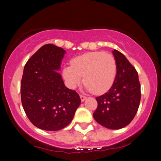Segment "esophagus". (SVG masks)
<instances>
[{
	"label": "esophagus",
	"mask_w": 161,
	"mask_h": 161,
	"mask_svg": "<svg viewBox=\"0 0 161 161\" xmlns=\"http://www.w3.org/2000/svg\"><path fill=\"white\" fill-rule=\"evenodd\" d=\"M80 98H81V102H83V101H85L86 100V98H87V97L84 96H80Z\"/></svg>",
	"instance_id": "1"
}]
</instances>
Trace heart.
Instances as JSON below:
<instances>
[{
    "mask_svg": "<svg viewBox=\"0 0 161 161\" xmlns=\"http://www.w3.org/2000/svg\"><path fill=\"white\" fill-rule=\"evenodd\" d=\"M71 66H65L63 76L68 86L74 89L82 81L87 91L105 93L112 87L117 76L116 60L104 52L87 53L72 59Z\"/></svg>",
    "mask_w": 161,
    "mask_h": 161,
    "instance_id": "heart-1",
    "label": "heart"
}]
</instances>
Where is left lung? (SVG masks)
<instances>
[{
  "mask_svg": "<svg viewBox=\"0 0 161 161\" xmlns=\"http://www.w3.org/2000/svg\"><path fill=\"white\" fill-rule=\"evenodd\" d=\"M112 53L117 65L116 79L107 92L96 98L98 107L93 117L105 128L117 130L134 118L141 100V86L136 70L125 56L116 49Z\"/></svg>",
  "mask_w": 161,
  "mask_h": 161,
  "instance_id": "left-lung-1",
  "label": "left lung"
}]
</instances>
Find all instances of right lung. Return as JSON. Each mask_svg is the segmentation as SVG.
Returning a JSON list of instances; mask_svg holds the SVG:
<instances>
[{"label": "right lung", "mask_w": 161, "mask_h": 161, "mask_svg": "<svg viewBox=\"0 0 161 161\" xmlns=\"http://www.w3.org/2000/svg\"><path fill=\"white\" fill-rule=\"evenodd\" d=\"M65 54L61 47L44 45L25 65L20 88L22 104L30 121L42 130L64 128L81 103L78 93L65 87L58 72Z\"/></svg>", "instance_id": "add662e5"}]
</instances>
